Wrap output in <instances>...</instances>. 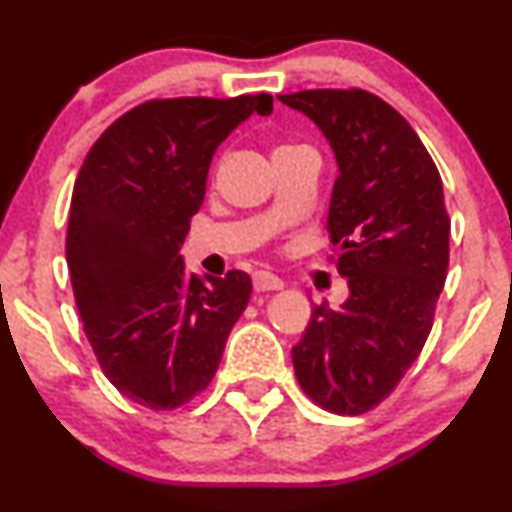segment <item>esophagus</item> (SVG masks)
Instances as JSON below:
<instances>
[{"mask_svg": "<svg viewBox=\"0 0 512 512\" xmlns=\"http://www.w3.org/2000/svg\"><path fill=\"white\" fill-rule=\"evenodd\" d=\"M252 284H255V291H262V293L284 289V281H281L274 272H267V269H260V272L252 274Z\"/></svg>", "mask_w": 512, "mask_h": 512, "instance_id": "esophagus-1", "label": "esophagus"}]
</instances>
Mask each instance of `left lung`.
Wrapping results in <instances>:
<instances>
[{"mask_svg":"<svg viewBox=\"0 0 512 512\" xmlns=\"http://www.w3.org/2000/svg\"><path fill=\"white\" fill-rule=\"evenodd\" d=\"M279 101L315 122L334 180L327 233L349 298L315 305L291 349L298 383L334 414H363L424 349L448 274L443 182L409 122L368 91H298Z\"/></svg>","mask_w":512,"mask_h":512,"instance_id":"1","label":"left lung"}]
</instances>
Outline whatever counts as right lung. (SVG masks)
Segmentation results:
<instances>
[{"label":"right lung","mask_w":512,"mask_h":512,"mask_svg":"<svg viewBox=\"0 0 512 512\" xmlns=\"http://www.w3.org/2000/svg\"><path fill=\"white\" fill-rule=\"evenodd\" d=\"M272 110L269 93L149 101L88 151L69 209L67 267L93 354L132 402L175 409L219 368L250 276L233 269L204 284L185 272L180 245L216 149L250 115Z\"/></svg>","instance_id":"1"}]
</instances>
